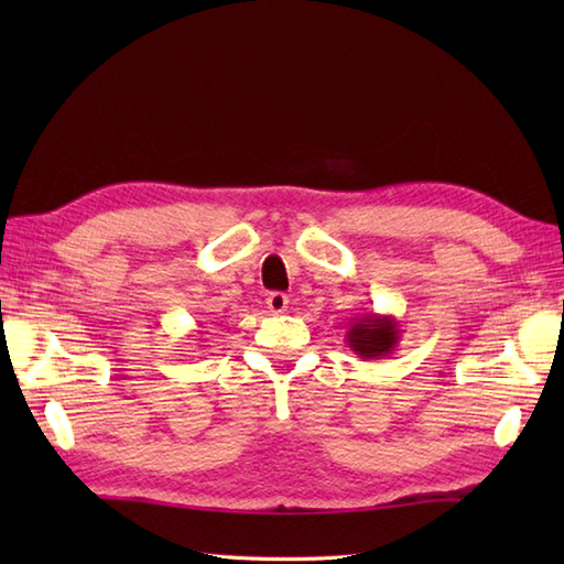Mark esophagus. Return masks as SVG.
Segmentation results:
<instances>
[{"instance_id": "34e87169", "label": "esophagus", "mask_w": 564, "mask_h": 564, "mask_svg": "<svg viewBox=\"0 0 564 564\" xmlns=\"http://www.w3.org/2000/svg\"><path fill=\"white\" fill-rule=\"evenodd\" d=\"M267 307H269V313H273V315H281V313H285V310H289V295L281 293V291H273V293H269V297H267Z\"/></svg>"}]
</instances>
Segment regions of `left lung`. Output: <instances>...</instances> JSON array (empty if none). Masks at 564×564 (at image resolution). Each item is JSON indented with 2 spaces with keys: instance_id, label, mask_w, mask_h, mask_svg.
Listing matches in <instances>:
<instances>
[{
  "instance_id": "obj_1",
  "label": "left lung",
  "mask_w": 564,
  "mask_h": 564,
  "mask_svg": "<svg viewBox=\"0 0 564 564\" xmlns=\"http://www.w3.org/2000/svg\"><path fill=\"white\" fill-rule=\"evenodd\" d=\"M400 337V322L392 315L368 313L354 317L349 332H346V344H349V349L356 351V356L364 358V361H376V358L390 356Z\"/></svg>"
}]
</instances>
